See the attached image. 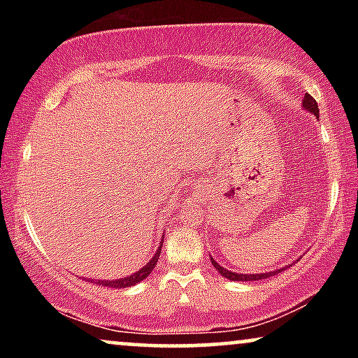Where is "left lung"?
<instances>
[{
    "label": "left lung",
    "mask_w": 358,
    "mask_h": 358,
    "mask_svg": "<svg viewBox=\"0 0 358 358\" xmlns=\"http://www.w3.org/2000/svg\"><path fill=\"white\" fill-rule=\"evenodd\" d=\"M303 109H305L306 112H310V114L316 115V119H320V107H317L316 101L313 99V97L310 94H305V99H303ZM210 261H212L213 267L217 268L220 275H223L224 278H229V280L233 282H254V280H261V278H268L272 275H277V273H280L283 268H275V271H271V272H264V273H238V272H231L228 271V268H224L220 266V264L215 261V259L210 256ZM287 267H290V264H288Z\"/></svg>",
    "instance_id": "1"
}]
</instances>
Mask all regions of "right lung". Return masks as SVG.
<instances>
[{
  "label": "right lung",
  "instance_id": "1",
  "mask_svg": "<svg viewBox=\"0 0 358 358\" xmlns=\"http://www.w3.org/2000/svg\"><path fill=\"white\" fill-rule=\"evenodd\" d=\"M161 243H163V241H161ZM159 254H161V244H159V248L156 249L155 256L150 259V262L146 264V266L141 267L140 271H136L135 273H131V275H129V277L117 278V280H92V278H91V280H87V282H96L97 285L110 287V288H127V287H134V285H136V283H140L141 280H145V278L148 277L151 272H153L156 262H158V259H159Z\"/></svg>",
  "mask_w": 358,
  "mask_h": 358
}]
</instances>
